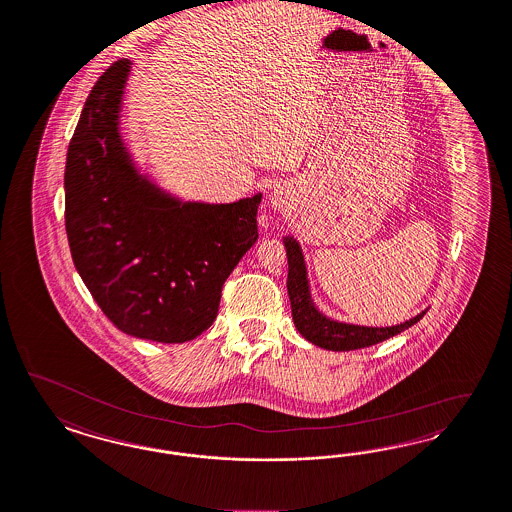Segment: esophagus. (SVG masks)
Instances as JSON below:
<instances>
[{"instance_id": "1", "label": "esophagus", "mask_w": 512, "mask_h": 512, "mask_svg": "<svg viewBox=\"0 0 512 512\" xmlns=\"http://www.w3.org/2000/svg\"><path fill=\"white\" fill-rule=\"evenodd\" d=\"M268 202L278 212H289V210H293V206L297 202L295 200V191L287 183H278V185H274V189L268 194Z\"/></svg>"}]
</instances>
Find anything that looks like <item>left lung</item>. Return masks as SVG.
<instances>
[{
	"mask_svg": "<svg viewBox=\"0 0 512 512\" xmlns=\"http://www.w3.org/2000/svg\"><path fill=\"white\" fill-rule=\"evenodd\" d=\"M283 246L287 253V293L291 300L293 321L300 335L314 346L331 352H352L359 348H369L378 342H384L391 336L403 333L414 323H418L425 316L427 310L420 312L414 318L406 319L405 323L391 325V327H369V325H355L338 319L325 316L318 308L312 297V287L308 280V268L304 261V253L299 240L293 234L283 236Z\"/></svg>",
	"mask_w": 512,
	"mask_h": 512,
	"instance_id": "obj_1",
	"label": "left lung"
}]
</instances>
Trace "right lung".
Returning <instances> with one entry per match:
<instances>
[{"label": "right lung", "instance_id": "1", "mask_svg": "<svg viewBox=\"0 0 512 512\" xmlns=\"http://www.w3.org/2000/svg\"><path fill=\"white\" fill-rule=\"evenodd\" d=\"M132 62L96 81L66 157V232L92 299L124 335L181 344L217 318L223 283L259 238L257 193L183 200L143 172L121 132Z\"/></svg>", "mask_w": 512, "mask_h": 512}]
</instances>
